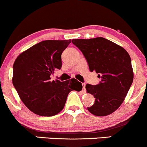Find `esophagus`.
Instances as JSON below:
<instances>
[{"mask_svg":"<svg viewBox=\"0 0 147 147\" xmlns=\"http://www.w3.org/2000/svg\"><path fill=\"white\" fill-rule=\"evenodd\" d=\"M82 86H83V92H86V84L83 83L82 84Z\"/></svg>","mask_w":147,"mask_h":147,"instance_id":"esophagus-1","label":"esophagus"}]
</instances>
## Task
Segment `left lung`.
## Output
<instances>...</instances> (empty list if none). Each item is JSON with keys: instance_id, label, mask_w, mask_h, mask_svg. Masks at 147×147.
<instances>
[{"instance_id": "8db88e82", "label": "left lung", "mask_w": 147, "mask_h": 147, "mask_svg": "<svg viewBox=\"0 0 147 147\" xmlns=\"http://www.w3.org/2000/svg\"><path fill=\"white\" fill-rule=\"evenodd\" d=\"M83 53L91 72L95 71L101 82L86 84L88 93L95 97L88 110L96 116H106L115 111L124 102L133 83L131 59L125 49L103 37L72 39Z\"/></svg>"}]
</instances>
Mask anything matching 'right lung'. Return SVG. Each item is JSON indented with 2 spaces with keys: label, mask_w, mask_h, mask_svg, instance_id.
Returning <instances> with one entry per match:
<instances>
[{
  "label": "right lung",
  "mask_w": 147,
  "mask_h": 147,
  "mask_svg": "<svg viewBox=\"0 0 147 147\" xmlns=\"http://www.w3.org/2000/svg\"><path fill=\"white\" fill-rule=\"evenodd\" d=\"M71 40H46L22 52L13 65V85L23 104L34 113L53 116L63 110L71 90L80 91L82 83L71 79L51 80L62 66L61 54Z\"/></svg>",
  "instance_id": "add662e5"
}]
</instances>
